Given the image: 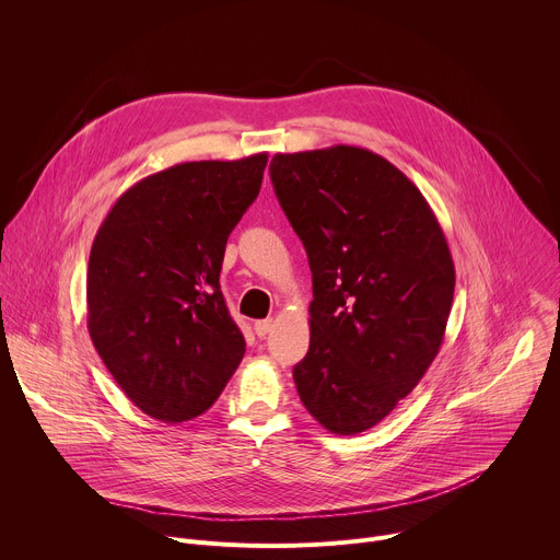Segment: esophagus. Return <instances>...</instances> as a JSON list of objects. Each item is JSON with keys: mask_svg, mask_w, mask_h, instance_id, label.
<instances>
[{"mask_svg": "<svg viewBox=\"0 0 560 560\" xmlns=\"http://www.w3.org/2000/svg\"><path fill=\"white\" fill-rule=\"evenodd\" d=\"M275 328V322H272V318H261V322H257L255 324V332H257V337H268L270 335V330Z\"/></svg>", "mask_w": 560, "mask_h": 560, "instance_id": "1", "label": "esophagus"}]
</instances>
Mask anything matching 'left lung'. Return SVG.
I'll return each instance as SVG.
<instances>
[{
  "mask_svg": "<svg viewBox=\"0 0 560 560\" xmlns=\"http://www.w3.org/2000/svg\"><path fill=\"white\" fill-rule=\"evenodd\" d=\"M270 179L312 270L310 350L292 376L332 434L381 423L436 359L454 261L421 190L357 145L279 152Z\"/></svg>",
  "mask_w": 560,
  "mask_h": 560,
  "instance_id": "1",
  "label": "left lung"
}]
</instances>
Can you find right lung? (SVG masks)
I'll return each instance as SVG.
<instances>
[{"label": "right lung", "instance_id": "right-lung-1", "mask_svg": "<svg viewBox=\"0 0 560 560\" xmlns=\"http://www.w3.org/2000/svg\"><path fill=\"white\" fill-rule=\"evenodd\" d=\"M268 152L186 162L130 186L89 259V332L104 365L148 417L203 415L246 352L219 272L232 228L257 199Z\"/></svg>", "mask_w": 560, "mask_h": 560}]
</instances>
